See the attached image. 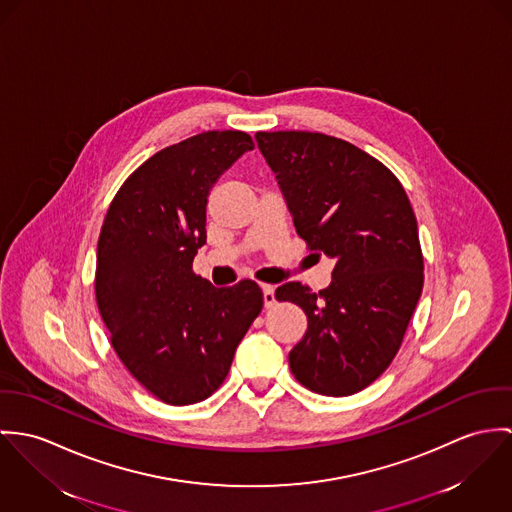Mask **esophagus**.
Listing matches in <instances>:
<instances>
[{"mask_svg":"<svg viewBox=\"0 0 512 512\" xmlns=\"http://www.w3.org/2000/svg\"><path fill=\"white\" fill-rule=\"evenodd\" d=\"M261 290H263V304L265 308H271L275 306V286L273 284H261Z\"/></svg>","mask_w":512,"mask_h":512,"instance_id":"1","label":"esophagus"}]
</instances>
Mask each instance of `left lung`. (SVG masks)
<instances>
[{"label": "left lung", "instance_id": "obj_1", "mask_svg": "<svg viewBox=\"0 0 512 512\" xmlns=\"http://www.w3.org/2000/svg\"><path fill=\"white\" fill-rule=\"evenodd\" d=\"M296 233L336 261L318 294L284 283L275 298L300 306L308 328L290 353L310 391L347 397L395 359L424 284L418 226L397 176L355 145L324 133L259 131Z\"/></svg>", "mask_w": 512, "mask_h": 512}]
</instances>
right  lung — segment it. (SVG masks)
<instances>
[{
    "label": "right lung",
    "instance_id": "right-lung-1",
    "mask_svg": "<svg viewBox=\"0 0 512 512\" xmlns=\"http://www.w3.org/2000/svg\"><path fill=\"white\" fill-rule=\"evenodd\" d=\"M253 147L243 131H206L159 151L123 182L100 231L96 298L115 353L167 404L210 397L263 308L253 281L216 288L192 273L208 196Z\"/></svg>",
    "mask_w": 512,
    "mask_h": 512
}]
</instances>
